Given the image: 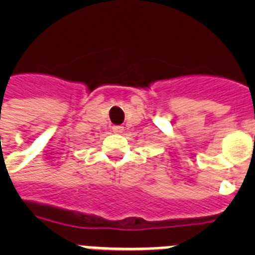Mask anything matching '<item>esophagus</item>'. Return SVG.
I'll return each instance as SVG.
<instances>
[{
	"mask_svg": "<svg viewBox=\"0 0 255 255\" xmlns=\"http://www.w3.org/2000/svg\"><path fill=\"white\" fill-rule=\"evenodd\" d=\"M112 130H114V132L121 134V132H124V126H114V128H112Z\"/></svg>",
	"mask_w": 255,
	"mask_h": 255,
	"instance_id": "esophagus-1",
	"label": "esophagus"
}]
</instances>
